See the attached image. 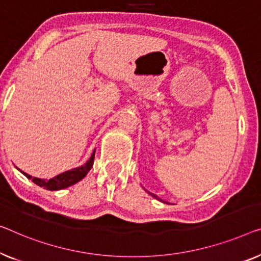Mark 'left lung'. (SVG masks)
I'll use <instances>...</instances> for the list:
<instances>
[{
  "label": "left lung",
  "instance_id": "1",
  "mask_svg": "<svg viewBox=\"0 0 261 261\" xmlns=\"http://www.w3.org/2000/svg\"><path fill=\"white\" fill-rule=\"evenodd\" d=\"M150 193V196H152L153 198H155V199H159V198L157 197V196H155V194H153V193H151V192H149ZM159 200H162V199H159Z\"/></svg>",
  "mask_w": 261,
  "mask_h": 261
}]
</instances>
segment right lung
Segmentation results:
<instances>
[{"mask_svg":"<svg viewBox=\"0 0 261 261\" xmlns=\"http://www.w3.org/2000/svg\"><path fill=\"white\" fill-rule=\"evenodd\" d=\"M93 159H95V151H93L90 159H89V161L85 163L84 165L80 166V168L65 171V172L58 174V176L54 177L49 180L31 177L30 174L23 172V171H21V172L24 174L28 179H31L35 182V184L41 186V188L49 190V191H57V190L69 188V186L76 184V182H79L80 180L83 179V178L88 174L89 171H90V169L92 168Z\"/></svg>","mask_w":261,"mask_h":261,"instance_id":"add662e5","label":"right lung"}]
</instances>
